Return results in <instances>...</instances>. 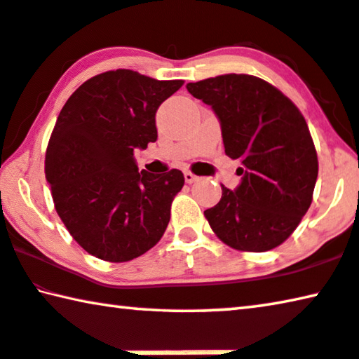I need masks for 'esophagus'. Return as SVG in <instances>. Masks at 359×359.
<instances>
[{
  "label": "esophagus",
  "instance_id": "esophagus-1",
  "mask_svg": "<svg viewBox=\"0 0 359 359\" xmlns=\"http://www.w3.org/2000/svg\"><path fill=\"white\" fill-rule=\"evenodd\" d=\"M198 180V176H196L194 173H192V172H187V170H186V172H184V181H186V183H196V181Z\"/></svg>",
  "mask_w": 359,
  "mask_h": 359
}]
</instances>
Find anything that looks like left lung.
<instances>
[{
    "label": "left lung",
    "instance_id": "8db88e82",
    "mask_svg": "<svg viewBox=\"0 0 359 359\" xmlns=\"http://www.w3.org/2000/svg\"><path fill=\"white\" fill-rule=\"evenodd\" d=\"M222 123L226 156L239 161L241 184L222 186L203 215L226 245L266 252L283 244L313 201L318 154L299 107L258 76L226 74L187 83Z\"/></svg>",
    "mask_w": 359,
    "mask_h": 359
}]
</instances>
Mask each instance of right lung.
I'll list each match as a JSON object with an SVG mask.
<instances>
[{"label": "right lung", "instance_id": "1", "mask_svg": "<svg viewBox=\"0 0 359 359\" xmlns=\"http://www.w3.org/2000/svg\"><path fill=\"white\" fill-rule=\"evenodd\" d=\"M183 83L109 70L76 88L60 110L45 175L59 218L93 257L130 262L167 229L184 176L176 168L137 172L133 156L157 140V109Z\"/></svg>", "mask_w": 359, "mask_h": 359}]
</instances>
